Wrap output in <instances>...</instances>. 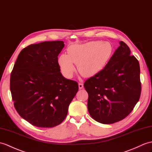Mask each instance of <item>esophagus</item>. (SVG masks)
<instances>
[{
    "mask_svg": "<svg viewBox=\"0 0 152 152\" xmlns=\"http://www.w3.org/2000/svg\"><path fill=\"white\" fill-rule=\"evenodd\" d=\"M78 86H79V89H82L83 88V84L82 83H78Z\"/></svg>",
    "mask_w": 152,
    "mask_h": 152,
    "instance_id": "esophagus-1",
    "label": "esophagus"
}]
</instances>
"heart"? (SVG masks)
<instances>
[{
  "instance_id": "heart-1",
  "label": "heart",
  "mask_w": 152,
  "mask_h": 152,
  "mask_svg": "<svg viewBox=\"0 0 152 152\" xmlns=\"http://www.w3.org/2000/svg\"><path fill=\"white\" fill-rule=\"evenodd\" d=\"M113 54V47L108 41H92L73 45L67 49V55L58 58V64L66 77H72L77 64L79 72L84 77H92L100 73L107 65Z\"/></svg>"
}]
</instances>
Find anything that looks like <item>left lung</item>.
Wrapping results in <instances>:
<instances>
[{"instance_id":"left-lung-1","label":"left lung","mask_w":152,"mask_h":152,"mask_svg":"<svg viewBox=\"0 0 152 152\" xmlns=\"http://www.w3.org/2000/svg\"><path fill=\"white\" fill-rule=\"evenodd\" d=\"M107 65L86 81L90 115L102 124L125 118L138 102L141 93L140 65L124 42L120 41Z\"/></svg>"}]
</instances>
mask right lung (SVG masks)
<instances>
[{"instance_id": "obj_1", "label": "right lung", "mask_w": 152, "mask_h": 152, "mask_svg": "<svg viewBox=\"0 0 152 152\" xmlns=\"http://www.w3.org/2000/svg\"><path fill=\"white\" fill-rule=\"evenodd\" d=\"M62 41L30 45L20 51L10 76L13 105L19 115L39 128H53L64 121L78 91L75 81L60 72L58 56Z\"/></svg>"}]
</instances>
